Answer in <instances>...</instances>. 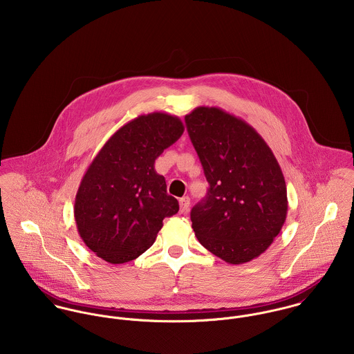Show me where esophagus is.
Listing matches in <instances>:
<instances>
[{"label":"esophagus","mask_w":354,"mask_h":354,"mask_svg":"<svg viewBox=\"0 0 354 354\" xmlns=\"http://www.w3.org/2000/svg\"><path fill=\"white\" fill-rule=\"evenodd\" d=\"M189 204H191V199L188 196L181 198L180 199V209H181V212H185L189 208Z\"/></svg>","instance_id":"1"}]
</instances>
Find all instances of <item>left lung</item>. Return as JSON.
Returning <instances> with one entry per match:
<instances>
[{
	"label": "left lung",
	"instance_id": "left-lung-1",
	"mask_svg": "<svg viewBox=\"0 0 354 354\" xmlns=\"http://www.w3.org/2000/svg\"><path fill=\"white\" fill-rule=\"evenodd\" d=\"M185 122L209 184L191 211L194 232L226 263L251 261L266 252L286 221L281 166L250 124L219 107L199 106Z\"/></svg>",
	"mask_w": 354,
	"mask_h": 354
}]
</instances>
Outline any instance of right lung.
Here are the masks:
<instances>
[{
    "mask_svg": "<svg viewBox=\"0 0 354 354\" xmlns=\"http://www.w3.org/2000/svg\"><path fill=\"white\" fill-rule=\"evenodd\" d=\"M184 132L183 121L153 111L121 127L90 163L75 199V221L84 244L111 264L146 252L178 212L155 159Z\"/></svg>",
    "mask_w": 354,
    "mask_h": 354,
    "instance_id": "obj_1",
    "label": "right lung"
}]
</instances>
